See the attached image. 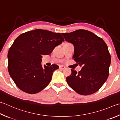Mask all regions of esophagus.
<instances>
[{"label": "esophagus", "instance_id": "esophagus-1", "mask_svg": "<svg viewBox=\"0 0 120 120\" xmlns=\"http://www.w3.org/2000/svg\"><path fill=\"white\" fill-rule=\"evenodd\" d=\"M65 69V67L64 66H62V65H61V66L59 67V69L60 70H64Z\"/></svg>", "mask_w": 120, "mask_h": 120}]
</instances>
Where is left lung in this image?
I'll return each instance as SVG.
<instances>
[{"label": "left lung", "instance_id": "left-lung-1", "mask_svg": "<svg viewBox=\"0 0 120 120\" xmlns=\"http://www.w3.org/2000/svg\"><path fill=\"white\" fill-rule=\"evenodd\" d=\"M65 41L73 45V58L83 65L77 73L72 70L67 77L69 85L77 93L88 95L97 91L109 75L111 56L107 45L102 38L90 31L78 30L62 33Z\"/></svg>", "mask_w": 120, "mask_h": 120}]
</instances>
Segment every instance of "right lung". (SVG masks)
Here are the masks:
<instances>
[{"label": "right lung", "mask_w": 120, "mask_h": 120, "mask_svg": "<svg viewBox=\"0 0 120 120\" xmlns=\"http://www.w3.org/2000/svg\"><path fill=\"white\" fill-rule=\"evenodd\" d=\"M60 33L36 29L21 34L8 51V71L16 85L25 93L39 92L51 81L56 64L42 67V56L49 55L64 41Z\"/></svg>", "instance_id": "1"}]
</instances>
